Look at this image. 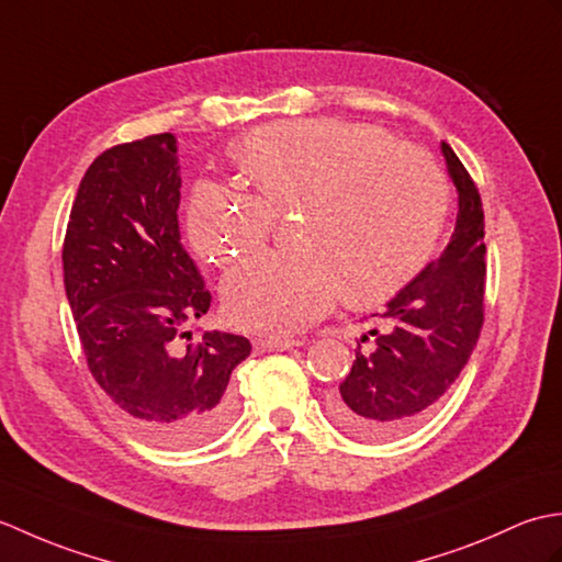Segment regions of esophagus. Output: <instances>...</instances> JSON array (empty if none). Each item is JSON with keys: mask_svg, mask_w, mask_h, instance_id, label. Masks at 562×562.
<instances>
[{"mask_svg": "<svg viewBox=\"0 0 562 562\" xmlns=\"http://www.w3.org/2000/svg\"><path fill=\"white\" fill-rule=\"evenodd\" d=\"M258 348L262 350H292V348H302L304 340L300 338H260L256 340Z\"/></svg>", "mask_w": 562, "mask_h": 562, "instance_id": "34e87169", "label": "esophagus"}]
</instances>
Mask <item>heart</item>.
Returning a JSON list of instances; mask_svg holds the SVG:
<instances>
[{
  "label": "heart",
  "instance_id": "1",
  "mask_svg": "<svg viewBox=\"0 0 562 562\" xmlns=\"http://www.w3.org/2000/svg\"><path fill=\"white\" fill-rule=\"evenodd\" d=\"M234 164L254 195L202 181L188 198V241L202 260L226 266L266 244L274 214L302 212V250L248 258L222 284L226 316L254 333L302 330L342 294L386 300L420 272L447 220L441 166L376 125L268 123L238 142Z\"/></svg>",
  "mask_w": 562,
  "mask_h": 562
}]
</instances>
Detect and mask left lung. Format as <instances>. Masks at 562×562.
<instances>
[{
    "instance_id": "left-lung-1",
    "label": "left lung",
    "mask_w": 562,
    "mask_h": 562,
    "mask_svg": "<svg viewBox=\"0 0 562 562\" xmlns=\"http://www.w3.org/2000/svg\"><path fill=\"white\" fill-rule=\"evenodd\" d=\"M441 154L459 193L457 226L441 256L386 304L384 330H369L372 345L355 352L350 374L330 398L333 423L355 437L389 439L425 420L459 379L481 336L483 202L447 142H441Z\"/></svg>"
}]
</instances>
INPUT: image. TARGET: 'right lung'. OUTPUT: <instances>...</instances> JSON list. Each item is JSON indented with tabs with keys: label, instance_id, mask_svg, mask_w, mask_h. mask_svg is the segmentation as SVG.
I'll return each instance as SVG.
<instances>
[{
	"label": "right lung",
	"instance_id": "add662e5",
	"mask_svg": "<svg viewBox=\"0 0 562 562\" xmlns=\"http://www.w3.org/2000/svg\"><path fill=\"white\" fill-rule=\"evenodd\" d=\"M171 133L105 149L69 212L65 292L91 376L125 423L159 447H198L234 413L244 336L181 333L212 294L181 244V166ZM181 337H188L183 346Z\"/></svg>",
	"mask_w": 562,
	"mask_h": 562
}]
</instances>
